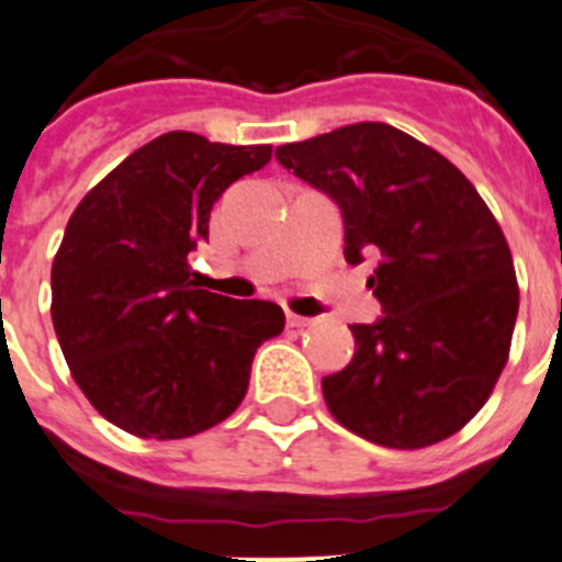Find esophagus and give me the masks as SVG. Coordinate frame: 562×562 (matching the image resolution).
<instances>
[{"label":"esophagus","mask_w":562,"mask_h":562,"mask_svg":"<svg viewBox=\"0 0 562 562\" xmlns=\"http://www.w3.org/2000/svg\"><path fill=\"white\" fill-rule=\"evenodd\" d=\"M288 326H293V329H302V326H310L313 324V318H304V315H296V313H288Z\"/></svg>","instance_id":"34e87169"}]
</instances>
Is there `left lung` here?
I'll return each instance as SVG.
<instances>
[{
    "mask_svg": "<svg viewBox=\"0 0 562 562\" xmlns=\"http://www.w3.org/2000/svg\"><path fill=\"white\" fill-rule=\"evenodd\" d=\"M277 161L340 205L348 263L379 255L384 315L351 326V362L321 381L331 417L381 448L453 437L508 362L519 285L503 227L459 167L386 123L280 145Z\"/></svg>",
    "mask_w": 562,
    "mask_h": 562,
    "instance_id": "left-lung-1",
    "label": "left lung"
}]
</instances>
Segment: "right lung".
Instances as JSON below:
<instances>
[{"instance_id": "add662e5", "label": "right lung", "mask_w": 562, "mask_h": 562, "mask_svg": "<svg viewBox=\"0 0 562 562\" xmlns=\"http://www.w3.org/2000/svg\"><path fill=\"white\" fill-rule=\"evenodd\" d=\"M271 145L170 131L85 194L52 266V321L70 375L101 417L143 439H183L231 417L260 342L285 329L274 302L203 291L189 252Z\"/></svg>"}]
</instances>
